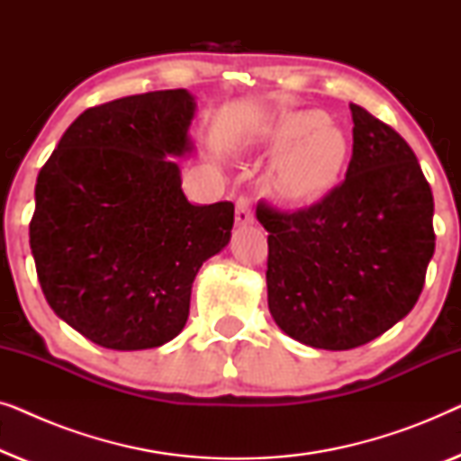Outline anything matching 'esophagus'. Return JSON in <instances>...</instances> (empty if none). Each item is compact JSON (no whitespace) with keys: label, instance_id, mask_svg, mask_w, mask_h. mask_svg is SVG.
<instances>
[{"label":"esophagus","instance_id":"obj_1","mask_svg":"<svg viewBox=\"0 0 461 461\" xmlns=\"http://www.w3.org/2000/svg\"><path fill=\"white\" fill-rule=\"evenodd\" d=\"M237 226L254 224V212H251V201L248 197L237 199V212H235Z\"/></svg>","mask_w":461,"mask_h":461}]
</instances>
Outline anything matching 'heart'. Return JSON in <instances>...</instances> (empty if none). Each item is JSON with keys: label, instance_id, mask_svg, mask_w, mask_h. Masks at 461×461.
<instances>
[{"label": "heart", "instance_id": "obj_1", "mask_svg": "<svg viewBox=\"0 0 461 461\" xmlns=\"http://www.w3.org/2000/svg\"><path fill=\"white\" fill-rule=\"evenodd\" d=\"M270 153L276 161L273 185L283 199L308 203L330 191L344 172L348 140L321 111H294L276 119L267 130Z\"/></svg>", "mask_w": 461, "mask_h": 461}]
</instances>
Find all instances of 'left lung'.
<instances>
[{"label": "left lung", "mask_w": 461, "mask_h": 461, "mask_svg": "<svg viewBox=\"0 0 461 461\" xmlns=\"http://www.w3.org/2000/svg\"><path fill=\"white\" fill-rule=\"evenodd\" d=\"M352 159L342 185L294 213L260 201L268 230V311L289 338L350 350L405 319L434 254V201L396 131L350 104Z\"/></svg>", "instance_id": "8db88e82"}]
</instances>
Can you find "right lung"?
I'll use <instances>...</instances> for the list:
<instances>
[{"label":"right lung","mask_w":461,"mask_h":461,"mask_svg":"<svg viewBox=\"0 0 461 461\" xmlns=\"http://www.w3.org/2000/svg\"><path fill=\"white\" fill-rule=\"evenodd\" d=\"M194 109L186 90L92 106L37 176L29 243L43 295L104 348L178 336L201 264L230 241L235 205H193L172 159L194 150Z\"/></svg>","instance_id":"right-lung-1"}]
</instances>
